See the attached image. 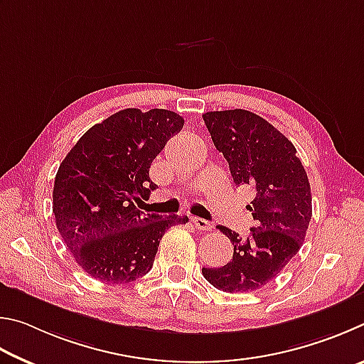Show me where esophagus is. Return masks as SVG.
Returning <instances> with one entry per match:
<instances>
[{"mask_svg":"<svg viewBox=\"0 0 364 364\" xmlns=\"http://www.w3.org/2000/svg\"><path fill=\"white\" fill-rule=\"evenodd\" d=\"M192 224L198 228V230H211V224H209L208 220L205 219H200V218H192Z\"/></svg>","mask_w":364,"mask_h":364,"instance_id":"obj_1","label":"esophagus"}]
</instances>
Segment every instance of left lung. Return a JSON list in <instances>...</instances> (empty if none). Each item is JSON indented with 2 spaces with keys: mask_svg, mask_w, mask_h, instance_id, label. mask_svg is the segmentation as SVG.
Listing matches in <instances>:
<instances>
[{
  "mask_svg": "<svg viewBox=\"0 0 364 364\" xmlns=\"http://www.w3.org/2000/svg\"><path fill=\"white\" fill-rule=\"evenodd\" d=\"M215 149L222 151L237 186H251L247 209L254 227L246 238L219 225L233 245V259L224 267L203 269L214 288L250 292L278 277L296 256L311 219L307 172L296 146L259 114L235 108L203 114Z\"/></svg>",
  "mask_w": 364,
  "mask_h": 364,
  "instance_id": "1",
  "label": "left lung"
}]
</instances>
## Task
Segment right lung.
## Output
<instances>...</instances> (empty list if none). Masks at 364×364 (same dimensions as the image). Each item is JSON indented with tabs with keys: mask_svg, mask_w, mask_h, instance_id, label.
Returning a JSON list of instances; mask_svg holds the SVG:
<instances>
[{
	"mask_svg": "<svg viewBox=\"0 0 364 364\" xmlns=\"http://www.w3.org/2000/svg\"><path fill=\"white\" fill-rule=\"evenodd\" d=\"M182 127L183 118L171 110L126 108L87 129L60 163L55 225L89 277L110 284L144 277L166 230L188 220L140 211L156 188L151 161Z\"/></svg>",
	"mask_w": 364,
	"mask_h": 364,
	"instance_id": "add662e5",
	"label": "right lung"
}]
</instances>
